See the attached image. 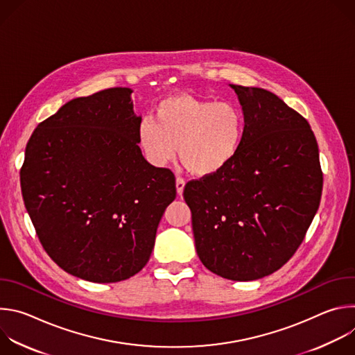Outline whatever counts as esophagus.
<instances>
[{
	"label": "esophagus",
	"mask_w": 355,
	"mask_h": 355,
	"mask_svg": "<svg viewBox=\"0 0 355 355\" xmlns=\"http://www.w3.org/2000/svg\"><path fill=\"white\" fill-rule=\"evenodd\" d=\"M175 187H177V193H178V195H182V192H184V187H185V181H184V178L178 177V178L175 180Z\"/></svg>",
	"instance_id": "34e87169"
}]
</instances>
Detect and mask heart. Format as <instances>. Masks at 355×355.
Masks as SVG:
<instances>
[{
    "label": "heart",
    "mask_w": 355,
    "mask_h": 355,
    "mask_svg": "<svg viewBox=\"0 0 355 355\" xmlns=\"http://www.w3.org/2000/svg\"><path fill=\"white\" fill-rule=\"evenodd\" d=\"M156 119L146 118L137 129L144 157L156 167L177 153L198 177L225 170L237 156L244 137V115L233 103H216L188 94H173L156 107Z\"/></svg>",
    "instance_id": "b5f03b06"
}]
</instances>
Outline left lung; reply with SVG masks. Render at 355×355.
Instances as JSON below:
<instances>
[{
    "mask_svg": "<svg viewBox=\"0 0 355 355\" xmlns=\"http://www.w3.org/2000/svg\"><path fill=\"white\" fill-rule=\"evenodd\" d=\"M244 115L236 159L220 173L189 181L198 257L232 281L279 270L297 250L319 209L323 174L308 121L275 94L229 84Z\"/></svg>",
    "mask_w": 355,
    "mask_h": 355,
    "instance_id": "8db88e82",
    "label": "left lung"
}]
</instances>
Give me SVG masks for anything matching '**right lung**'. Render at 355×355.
<instances>
[{"mask_svg": "<svg viewBox=\"0 0 355 355\" xmlns=\"http://www.w3.org/2000/svg\"><path fill=\"white\" fill-rule=\"evenodd\" d=\"M130 88L69 101L40 122L25 150L21 188L37 237L66 272L98 284L148 261L175 177L141 155Z\"/></svg>", "mask_w": 355, "mask_h": 355, "instance_id": "obj_1", "label": "right lung"}]
</instances>
